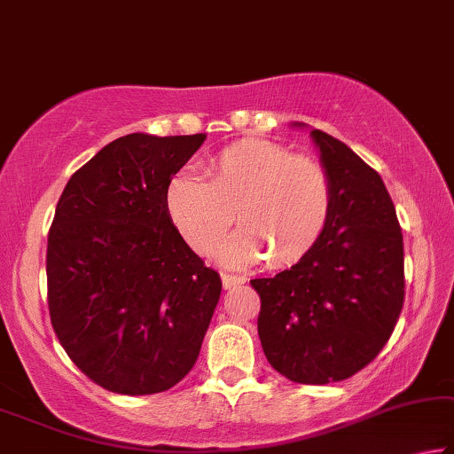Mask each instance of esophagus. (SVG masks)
I'll return each instance as SVG.
<instances>
[{
	"label": "esophagus",
	"mask_w": 454,
	"mask_h": 454,
	"mask_svg": "<svg viewBox=\"0 0 454 454\" xmlns=\"http://www.w3.org/2000/svg\"><path fill=\"white\" fill-rule=\"evenodd\" d=\"M221 282H223V288L229 290V288H235V286L243 284L246 280H243V278H237L233 274H221Z\"/></svg>",
	"instance_id": "34e87169"
}]
</instances>
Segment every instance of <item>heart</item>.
Here are the masks:
<instances>
[{"label": "heart", "instance_id": "obj_1", "mask_svg": "<svg viewBox=\"0 0 454 454\" xmlns=\"http://www.w3.org/2000/svg\"><path fill=\"white\" fill-rule=\"evenodd\" d=\"M166 211L199 254L223 243L221 262L243 268L268 257V266L298 262L318 241L331 213L329 174L309 156L268 139H243L207 164V183L176 174L164 194Z\"/></svg>", "mask_w": 454, "mask_h": 454}]
</instances>
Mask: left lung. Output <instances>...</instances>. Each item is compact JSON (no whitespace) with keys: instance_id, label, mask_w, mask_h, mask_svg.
<instances>
[{"instance_id":"1","label":"left lung","mask_w":454,"mask_h":454,"mask_svg":"<svg viewBox=\"0 0 454 454\" xmlns=\"http://www.w3.org/2000/svg\"><path fill=\"white\" fill-rule=\"evenodd\" d=\"M310 137L329 174V221L298 263L251 286L270 365L323 386L361 372L392 337L403 304V241L380 174L337 137L320 129Z\"/></svg>"}]
</instances>
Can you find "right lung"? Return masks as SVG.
<instances>
[{"instance_id":"right-lung-1","label":"right lung","mask_w":454,"mask_h":454,"mask_svg":"<svg viewBox=\"0 0 454 454\" xmlns=\"http://www.w3.org/2000/svg\"><path fill=\"white\" fill-rule=\"evenodd\" d=\"M205 139L117 137L59 199L46 251L52 329L73 364L109 392H166L199 357L221 278L186 246L164 194Z\"/></svg>"}]
</instances>
